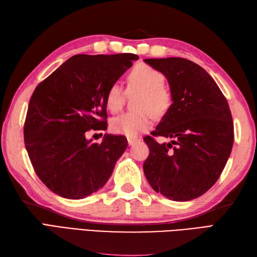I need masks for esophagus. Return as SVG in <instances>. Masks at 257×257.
<instances>
[{"instance_id": "esophagus-1", "label": "esophagus", "mask_w": 257, "mask_h": 257, "mask_svg": "<svg viewBox=\"0 0 257 257\" xmlns=\"http://www.w3.org/2000/svg\"><path fill=\"white\" fill-rule=\"evenodd\" d=\"M136 142H137L136 138H128V145L129 146H134Z\"/></svg>"}]
</instances>
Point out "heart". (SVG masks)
Wrapping results in <instances>:
<instances>
[{
	"mask_svg": "<svg viewBox=\"0 0 257 257\" xmlns=\"http://www.w3.org/2000/svg\"><path fill=\"white\" fill-rule=\"evenodd\" d=\"M165 77L150 65L139 64L127 77V92L136 97V112H124L112 119L110 129L115 134L135 138L142 131L150 129L151 120L165 114L171 105V93L164 85ZM126 94L119 84H112L106 94V106L111 112L121 109Z\"/></svg>",
	"mask_w": 257,
	"mask_h": 257,
	"instance_id": "b5f03b06",
	"label": "heart"
}]
</instances>
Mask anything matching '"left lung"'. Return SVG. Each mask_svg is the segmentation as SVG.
Returning <instances> with one entry per match:
<instances>
[{
  "label": "left lung",
  "mask_w": 257,
  "mask_h": 257,
  "mask_svg": "<svg viewBox=\"0 0 257 257\" xmlns=\"http://www.w3.org/2000/svg\"><path fill=\"white\" fill-rule=\"evenodd\" d=\"M143 61L166 77L173 101L152 135L174 139L158 143L145 137L150 153L143 172L150 186L166 198L195 199L218 181L231 154L234 133L229 104L207 71L193 61Z\"/></svg>",
  "instance_id": "left-lung-1"
}]
</instances>
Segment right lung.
Segmentation results:
<instances>
[{"label":"right lung","mask_w":257,"mask_h":257,"mask_svg":"<svg viewBox=\"0 0 257 257\" xmlns=\"http://www.w3.org/2000/svg\"><path fill=\"white\" fill-rule=\"evenodd\" d=\"M138 59L133 53L76 55L36 87L24 140L36 174L51 192L82 199L109 180L127 139L105 134L94 143L85 134L107 129V91Z\"/></svg>","instance_id":"add662e5"}]
</instances>
